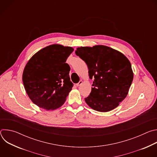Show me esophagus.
<instances>
[{
	"label": "esophagus",
	"mask_w": 157,
	"mask_h": 157,
	"mask_svg": "<svg viewBox=\"0 0 157 157\" xmlns=\"http://www.w3.org/2000/svg\"><path fill=\"white\" fill-rule=\"evenodd\" d=\"M82 80H81V81H79V82L78 83H77V84H76V86H79L81 85V84H82Z\"/></svg>",
	"instance_id": "1"
}]
</instances>
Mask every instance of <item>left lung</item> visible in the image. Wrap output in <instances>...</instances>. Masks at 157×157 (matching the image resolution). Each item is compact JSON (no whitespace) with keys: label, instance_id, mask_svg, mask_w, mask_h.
Wrapping results in <instances>:
<instances>
[{"label":"left lung","instance_id":"8db88e82","mask_svg":"<svg viewBox=\"0 0 157 157\" xmlns=\"http://www.w3.org/2000/svg\"><path fill=\"white\" fill-rule=\"evenodd\" d=\"M76 54L87 66L94 78L85 102L93 109L105 113L116 108L127 96L133 78L130 61L121 52L104 45L77 48Z\"/></svg>","mask_w":157,"mask_h":157}]
</instances>
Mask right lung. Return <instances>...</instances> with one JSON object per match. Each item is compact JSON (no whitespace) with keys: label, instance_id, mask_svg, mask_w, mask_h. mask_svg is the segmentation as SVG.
I'll return each instance as SVG.
<instances>
[{"label":"right lung","instance_id":"obj_1","mask_svg":"<svg viewBox=\"0 0 157 157\" xmlns=\"http://www.w3.org/2000/svg\"><path fill=\"white\" fill-rule=\"evenodd\" d=\"M73 51L71 47L51 44L36 52L26 64L22 81L29 98L39 107L55 110L66 101L73 86L66 61Z\"/></svg>","mask_w":157,"mask_h":157}]
</instances>
